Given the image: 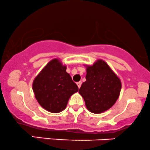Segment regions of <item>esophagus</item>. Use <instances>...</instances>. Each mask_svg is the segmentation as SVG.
Segmentation results:
<instances>
[{"label":"esophagus","mask_w":150,"mask_h":150,"mask_svg":"<svg viewBox=\"0 0 150 150\" xmlns=\"http://www.w3.org/2000/svg\"><path fill=\"white\" fill-rule=\"evenodd\" d=\"M77 84V86H78L79 88L81 87V81H78V82L76 83Z\"/></svg>","instance_id":"34e87169"}]
</instances>
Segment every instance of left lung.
Listing matches in <instances>:
<instances>
[{
    "label": "left lung",
    "instance_id": "8db88e82",
    "mask_svg": "<svg viewBox=\"0 0 150 150\" xmlns=\"http://www.w3.org/2000/svg\"><path fill=\"white\" fill-rule=\"evenodd\" d=\"M86 66V81L79 92L84 98L86 108L93 113H101L110 108L119 98L121 80L101 59Z\"/></svg>",
    "mask_w": 150,
    "mask_h": 150
}]
</instances>
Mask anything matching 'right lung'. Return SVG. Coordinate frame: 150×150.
<instances>
[{
	"mask_svg": "<svg viewBox=\"0 0 150 150\" xmlns=\"http://www.w3.org/2000/svg\"><path fill=\"white\" fill-rule=\"evenodd\" d=\"M66 66L58 58L50 61L35 77L32 89L39 104L46 110L58 113L66 108L78 86L66 72Z\"/></svg>",
	"mask_w": 150,
	"mask_h": 150,
	"instance_id": "add662e5",
	"label": "right lung"
}]
</instances>
